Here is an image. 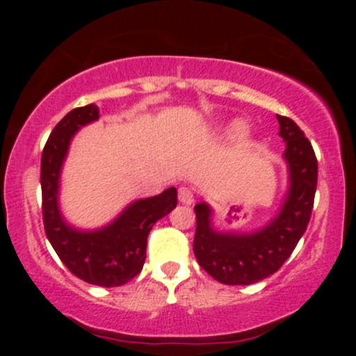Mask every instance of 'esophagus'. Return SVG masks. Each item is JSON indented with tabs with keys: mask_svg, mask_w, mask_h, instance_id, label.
<instances>
[{
	"mask_svg": "<svg viewBox=\"0 0 356 356\" xmlns=\"http://www.w3.org/2000/svg\"><path fill=\"white\" fill-rule=\"evenodd\" d=\"M179 201L182 204H192L194 202V191L187 186L179 187Z\"/></svg>",
	"mask_w": 356,
	"mask_h": 356,
	"instance_id": "esophagus-1",
	"label": "esophagus"
}]
</instances>
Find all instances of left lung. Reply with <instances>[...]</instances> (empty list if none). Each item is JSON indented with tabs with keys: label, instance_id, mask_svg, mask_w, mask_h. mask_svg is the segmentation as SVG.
Instances as JSON below:
<instances>
[{
	"label": "left lung",
	"instance_id": "obj_1",
	"mask_svg": "<svg viewBox=\"0 0 356 356\" xmlns=\"http://www.w3.org/2000/svg\"><path fill=\"white\" fill-rule=\"evenodd\" d=\"M286 140L291 187L280 216L264 229L248 236L220 234L211 227V209L195 204L194 254L207 275L222 284H252L271 276L295 251L312 219L318 161L312 142L289 117L277 115Z\"/></svg>",
	"mask_w": 356,
	"mask_h": 356
}]
</instances>
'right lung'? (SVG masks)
Instances as JSON below:
<instances>
[{
	"label": "right lung",
	"instance_id": "1",
	"mask_svg": "<svg viewBox=\"0 0 356 356\" xmlns=\"http://www.w3.org/2000/svg\"><path fill=\"white\" fill-rule=\"evenodd\" d=\"M97 118L99 108L90 104L73 108L51 130L42 154V212L44 234L68 271L85 283L115 288L142 271L149 232L159 219L177 206V191L170 187L154 197L134 202L102 231L70 229L56 204L60 167L73 134Z\"/></svg>",
	"mask_w": 356,
	"mask_h": 356
}]
</instances>
